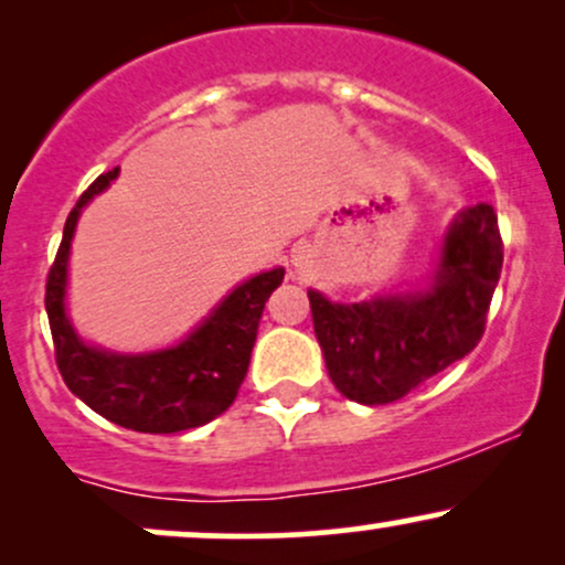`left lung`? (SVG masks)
Here are the masks:
<instances>
[{
    "instance_id": "8db88e82",
    "label": "left lung",
    "mask_w": 565,
    "mask_h": 565,
    "mask_svg": "<svg viewBox=\"0 0 565 565\" xmlns=\"http://www.w3.org/2000/svg\"><path fill=\"white\" fill-rule=\"evenodd\" d=\"M502 252L494 206L476 204L446 231L427 289L350 305L310 289L313 329L337 391L366 406L393 404L465 359L483 337Z\"/></svg>"
}]
</instances>
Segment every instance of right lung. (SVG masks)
<instances>
[{"mask_svg":"<svg viewBox=\"0 0 565 565\" xmlns=\"http://www.w3.org/2000/svg\"><path fill=\"white\" fill-rule=\"evenodd\" d=\"M119 167L100 174L71 210L47 276L50 332L55 361L68 391L93 412L127 430L180 433L206 425L236 401L249 369L252 348L268 297L284 281V268L265 270L238 284L178 345L153 353L121 355L93 348L71 327L66 316L68 249L76 220L89 199L106 191Z\"/></svg>","mask_w":565,"mask_h":565,"instance_id":"1","label":"right lung"}]
</instances>
